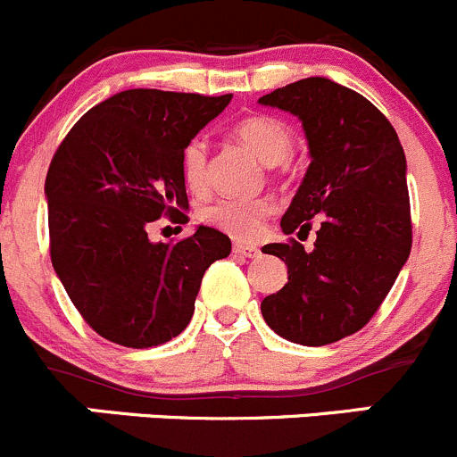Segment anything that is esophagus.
<instances>
[{"mask_svg": "<svg viewBox=\"0 0 457 457\" xmlns=\"http://www.w3.org/2000/svg\"><path fill=\"white\" fill-rule=\"evenodd\" d=\"M233 253H235V255H242V257H257V255H260V248L253 246V244L235 242L233 244Z\"/></svg>", "mask_w": 457, "mask_h": 457, "instance_id": "1", "label": "esophagus"}]
</instances>
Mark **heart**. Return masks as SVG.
Instances as JSON below:
<instances>
[{
	"mask_svg": "<svg viewBox=\"0 0 457 457\" xmlns=\"http://www.w3.org/2000/svg\"><path fill=\"white\" fill-rule=\"evenodd\" d=\"M233 135L269 166L284 162L293 151L291 130L269 115L244 117L233 126ZM182 173L191 191H204L209 178V151L204 139H191L187 144L182 153ZM270 213L273 202L269 197H220L200 211V218L230 237L248 242L260 237Z\"/></svg>",
	"mask_w": 457,
	"mask_h": 457,
	"instance_id": "heart-1",
	"label": "heart"
}]
</instances>
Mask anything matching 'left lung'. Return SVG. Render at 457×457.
I'll return each instance as SVG.
<instances>
[{
  "mask_svg": "<svg viewBox=\"0 0 457 457\" xmlns=\"http://www.w3.org/2000/svg\"><path fill=\"white\" fill-rule=\"evenodd\" d=\"M257 102L302 121L311 164L284 213L287 235L266 244L288 282L262 300L266 324L284 340L322 346L360 331L376 315L411 253L406 157L391 121L355 90L327 77H306Z\"/></svg>",
  "mask_w": 457,
  "mask_h": 457,
  "instance_id": "left-lung-1",
  "label": "left lung"
}]
</instances>
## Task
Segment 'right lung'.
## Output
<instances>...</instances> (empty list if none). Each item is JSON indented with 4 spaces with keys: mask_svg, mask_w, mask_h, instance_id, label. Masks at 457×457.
Returning <instances> with one entry per match:
<instances>
[{
    "mask_svg": "<svg viewBox=\"0 0 457 457\" xmlns=\"http://www.w3.org/2000/svg\"><path fill=\"white\" fill-rule=\"evenodd\" d=\"M230 97L121 90L81 115L53 157V269L86 324L115 345L148 349L179 336L206 269L230 253L218 228L175 244L146 230L162 215L187 220L182 153Z\"/></svg>",
    "mask_w": 457,
    "mask_h": 457,
    "instance_id": "right-lung-1",
    "label": "right lung"
}]
</instances>
